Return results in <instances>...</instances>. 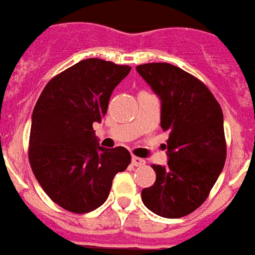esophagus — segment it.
Segmentation results:
<instances>
[{"mask_svg":"<svg viewBox=\"0 0 255 255\" xmlns=\"http://www.w3.org/2000/svg\"><path fill=\"white\" fill-rule=\"evenodd\" d=\"M131 165L133 166H144L145 165V160L141 159V158H138V156H133V158H131Z\"/></svg>","mask_w":255,"mask_h":255,"instance_id":"1","label":"esophagus"}]
</instances>
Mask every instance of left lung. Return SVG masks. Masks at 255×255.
Instances as JSON below:
<instances>
[{
  "mask_svg": "<svg viewBox=\"0 0 255 255\" xmlns=\"http://www.w3.org/2000/svg\"><path fill=\"white\" fill-rule=\"evenodd\" d=\"M137 71L160 97V128L169 131L166 167L152 165L156 180L141 191L142 203L166 218L188 216L217 181L227 158L223 110L200 79L169 63Z\"/></svg>",
  "mask_w": 255,
  "mask_h": 255,
  "instance_id": "obj_1",
  "label": "left lung"
}]
</instances>
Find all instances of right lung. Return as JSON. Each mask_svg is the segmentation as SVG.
Returning <instances> with one entry per match:
<instances>
[{
	"label": "right lung",
	"instance_id": "1",
	"mask_svg": "<svg viewBox=\"0 0 255 255\" xmlns=\"http://www.w3.org/2000/svg\"><path fill=\"white\" fill-rule=\"evenodd\" d=\"M129 71V66L86 59L55 75L38 97L28 160L45 194L64 210L84 214L100 207L115 174L130 165L126 148L100 147L93 130Z\"/></svg>",
	"mask_w": 255,
	"mask_h": 255
}]
</instances>
